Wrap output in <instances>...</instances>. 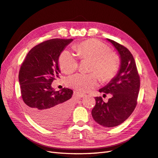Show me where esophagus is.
Wrapping results in <instances>:
<instances>
[{
  "label": "esophagus",
  "instance_id": "obj_1",
  "mask_svg": "<svg viewBox=\"0 0 158 158\" xmlns=\"http://www.w3.org/2000/svg\"><path fill=\"white\" fill-rule=\"evenodd\" d=\"M77 95L79 97H80V98H83V97L86 96V94H82V93H81V92H77Z\"/></svg>",
  "mask_w": 158,
  "mask_h": 158
}]
</instances>
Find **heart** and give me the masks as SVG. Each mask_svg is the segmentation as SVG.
<instances>
[{"label":"heart","mask_w":158,"mask_h":158,"mask_svg":"<svg viewBox=\"0 0 158 158\" xmlns=\"http://www.w3.org/2000/svg\"><path fill=\"white\" fill-rule=\"evenodd\" d=\"M74 48L81 59L94 60L91 71L94 73H76L69 76L66 81L69 87L80 92H87L98 85L99 75L97 72L103 82L112 79L118 73L119 59L116 55L111 53L107 44L98 40L89 39L77 44ZM59 63L60 69L66 73H73L78 67L76 55L67 50L60 54Z\"/></svg>","instance_id":"heart-1"}]
</instances>
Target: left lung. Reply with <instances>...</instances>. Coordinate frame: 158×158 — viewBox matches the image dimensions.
Instances as JSON below:
<instances>
[{
    "mask_svg": "<svg viewBox=\"0 0 158 158\" xmlns=\"http://www.w3.org/2000/svg\"><path fill=\"white\" fill-rule=\"evenodd\" d=\"M107 40L118 52L120 67L111 81L99 90L105 95L111 94V98L106 103L102 97H96V104L91 115L99 125L113 127L124 122L134 111L139 91L140 79L131 52L114 40Z\"/></svg>",
    "mask_w": 158,
    "mask_h": 158,
    "instance_id": "8db88e82",
    "label": "left lung"
}]
</instances>
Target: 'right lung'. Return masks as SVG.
Instances as JSON below:
<instances>
[{
    "mask_svg": "<svg viewBox=\"0 0 158 158\" xmlns=\"http://www.w3.org/2000/svg\"><path fill=\"white\" fill-rule=\"evenodd\" d=\"M73 39H53L37 44L28 52L19 71L21 96L27 112L43 127L62 125L69 116L73 91H55L51 84L59 77V58Z\"/></svg>",
    "mask_w": 158,
    "mask_h": 158,
    "instance_id": "obj_1",
    "label": "right lung"
}]
</instances>
